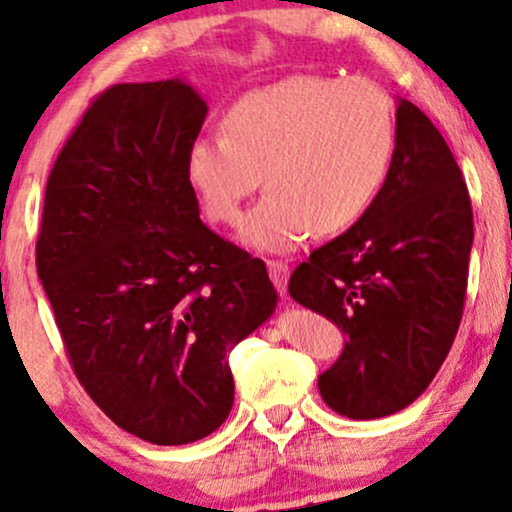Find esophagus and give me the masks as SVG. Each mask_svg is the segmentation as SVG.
Here are the masks:
<instances>
[{
  "label": "esophagus",
  "mask_w": 512,
  "mask_h": 512,
  "mask_svg": "<svg viewBox=\"0 0 512 512\" xmlns=\"http://www.w3.org/2000/svg\"><path fill=\"white\" fill-rule=\"evenodd\" d=\"M267 269H269V279H272V284L277 286L279 294H284L286 282H289V265L282 260H269Z\"/></svg>",
  "instance_id": "1"
}]
</instances>
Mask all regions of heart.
<instances>
[{
    "instance_id": "obj_1",
    "label": "heart",
    "mask_w": 512,
    "mask_h": 512,
    "mask_svg": "<svg viewBox=\"0 0 512 512\" xmlns=\"http://www.w3.org/2000/svg\"><path fill=\"white\" fill-rule=\"evenodd\" d=\"M221 128L223 136L192 140L187 182L206 218L230 226L262 174L267 194L240 223V240L265 252L362 221L398 150L393 101L364 77L294 75L252 89L228 106Z\"/></svg>"
}]
</instances>
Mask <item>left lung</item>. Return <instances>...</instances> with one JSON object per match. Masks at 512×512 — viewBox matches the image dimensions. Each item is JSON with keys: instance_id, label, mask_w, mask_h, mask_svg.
<instances>
[{"instance_id": "obj_1", "label": "left lung", "mask_w": 512, "mask_h": 512, "mask_svg": "<svg viewBox=\"0 0 512 512\" xmlns=\"http://www.w3.org/2000/svg\"><path fill=\"white\" fill-rule=\"evenodd\" d=\"M396 123V162L376 204L289 282L291 299L345 333L318 391L352 420L411 406L445 362L464 311L474 216L462 170L408 99H398Z\"/></svg>"}]
</instances>
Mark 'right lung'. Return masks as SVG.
Returning <instances> with one entry per match:
<instances>
[{"instance_id":"1","label":"right lung","mask_w":512,"mask_h":512,"mask_svg":"<svg viewBox=\"0 0 512 512\" xmlns=\"http://www.w3.org/2000/svg\"><path fill=\"white\" fill-rule=\"evenodd\" d=\"M206 114L184 80L101 92L50 170L38 230V277L77 379L153 445L221 428L230 350L277 308L265 262L199 218L184 160Z\"/></svg>"}]
</instances>
